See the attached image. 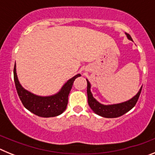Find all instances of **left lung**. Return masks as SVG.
Masks as SVG:
<instances>
[{
	"instance_id": "8db88e82",
	"label": "left lung",
	"mask_w": 155,
	"mask_h": 155,
	"mask_svg": "<svg viewBox=\"0 0 155 155\" xmlns=\"http://www.w3.org/2000/svg\"><path fill=\"white\" fill-rule=\"evenodd\" d=\"M126 35H127V39L133 41L132 38L129 34L126 33ZM86 80H87V102H88L90 108L92 109L94 113H96L97 115L102 116V117H105V118H116V117L123 116L125 113H127V112H129L130 109H132L134 107V105H136L142 89L141 86L138 92L133 98L127 100L126 102H120V103L117 104H112V105H104V104L100 103L99 102H98L93 97V94L91 91V84H90L89 81L87 79H86Z\"/></svg>"
}]
</instances>
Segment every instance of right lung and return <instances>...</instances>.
<instances>
[{
  "instance_id": "add662e5",
  "label": "right lung",
  "mask_w": 155,
  "mask_h": 155,
  "mask_svg": "<svg viewBox=\"0 0 155 155\" xmlns=\"http://www.w3.org/2000/svg\"><path fill=\"white\" fill-rule=\"evenodd\" d=\"M81 77L76 74L66 82L57 93L49 96H40L30 92L21 86L18 78L16 64L14 68V80L18 94L23 105L33 114L40 117H54L62 114L66 110L68 95L75 79Z\"/></svg>"
}]
</instances>
